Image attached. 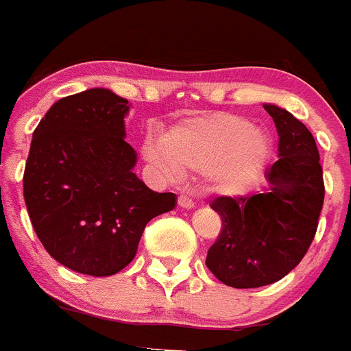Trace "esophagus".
Returning a JSON list of instances; mask_svg holds the SVG:
<instances>
[{"instance_id": "1", "label": "esophagus", "mask_w": 351, "mask_h": 351, "mask_svg": "<svg viewBox=\"0 0 351 351\" xmlns=\"http://www.w3.org/2000/svg\"><path fill=\"white\" fill-rule=\"evenodd\" d=\"M178 204L181 207H184V209H193V207H195L193 200H191L190 197H184V195H181V197L178 198Z\"/></svg>"}]
</instances>
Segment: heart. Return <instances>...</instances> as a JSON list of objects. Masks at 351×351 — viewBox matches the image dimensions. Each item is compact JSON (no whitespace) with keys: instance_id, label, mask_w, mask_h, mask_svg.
Listing matches in <instances>:
<instances>
[{"instance_id":"1","label":"heart","mask_w":351,"mask_h":351,"mask_svg":"<svg viewBox=\"0 0 351 351\" xmlns=\"http://www.w3.org/2000/svg\"><path fill=\"white\" fill-rule=\"evenodd\" d=\"M149 165L170 179L186 170L206 173L210 184L226 195L244 193L258 179L272 151L267 133L235 114H207L173 126L163 138L144 142Z\"/></svg>"}]
</instances>
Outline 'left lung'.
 Returning <instances> with one entry per match:
<instances>
[{"label":"left lung","instance_id":"1","mask_svg":"<svg viewBox=\"0 0 351 351\" xmlns=\"http://www.w3.org/2000/svg\"><path fill=\"white\" fill-rule=\"evenodd\" d=\"M263 108L280 135V160L265 173L271 186L210 204L221 218V232L206 265L234 288L265 287L295 269L315 239L324 206V170L311 132L285 108Z\"/></svg>","mask_w":351,"mask_h":351}]
</instances>
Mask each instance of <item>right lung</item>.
I'll list each match as a JSON object with an SVG mask.
<instances>
[{"label": "right lung", "mask_w": 351, "mask_h": 351, "mask_svg": "<svg viewBox=\"0 0 351 351\" xmlns=\"http://www.w3.org/2000/svg\"><path fill=\"white\" fill-rule=\"evenodd\" d=\"M128 108L125 98L93 88L56 101L33 132L23 179L31 225L49 255L80 274L125 269L145 225L178 200L133 172Z\"/></svg>", "instance_id": "right-lung-1"}]
</instances>
